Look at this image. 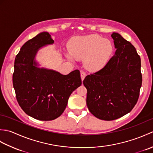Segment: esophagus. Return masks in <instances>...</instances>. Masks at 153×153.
Instances as JSON below:
<instances>
[{
	"instance_id": "34e87169",
	"label": "esophagus",
	"mask_w": 153,
	"mask_h": 153,
	"mask_svg": "<svg viewBox=\"0 0 153 153\" xmlns=\"http://www.w3.org/2000/svg\"><path fill=\"white\" fill-rule=\"evenodd\" d=\"M85 76H86L85 72H84V71H81V78H82V81H83V79L85 77Z\"/></svg>"
}]
</instances>
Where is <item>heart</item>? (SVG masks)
Segmentation results:
<instances>
[{
  "mask_svg": "<svg viewBox=\"0 0 153 153\" xmlns=\"http://www.w3.org/2000/svg\"><path fill=\"white\" fill-rule=\"evenodd\" d=\"M68 47L70 53L66 54L68 59H83L84 66L90 71H97L105 67L113 53L110 41L97 35L75 37Z\"/></svg>",
  "mask_w": 153,
  "mask_h": 153,
  "instance_id": "heart-1",
  "label": "heart"
}]
</instances>
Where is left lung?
Returning <instances> with one entry per match:
<instances>
[{
    "label": "left lung",
    "mask_w": 153,
    "mask_h": 153,
    "mask_svg": "<svg viewBox=\"0 0 153 153\" xmlns=\"http://www.w3.org/2000/svg\"><path fill=\"white\" fill-rule=\"evenodd\" d=\"M116 51L101 70L88 75L83 83L87 90V106L97 118L110 121L131 112L142 84L141 58L135 48L119 33H113Z\"/></svg>",
    "instance_id": "obj_1"
}]
</instances>
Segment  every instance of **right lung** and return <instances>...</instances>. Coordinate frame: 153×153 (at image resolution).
Segmentation results:
<instances>
[{"mask_svg": "<svg viewBox=\"0 0 153 153\" xmlns=\"http://www.w3.org/2000/svg\"><path fill=\"white\" fill-rule=\"evenodd\" d=\"M53 43L47 32L27 41L15 58L12 76L19 105L27 115L43 121L58 118L66 108L71 93L82 85L79 70L64 76L37 67L34 58L38 50Z\"/></svg>", "mask_w": 153, "mask_h": 153, "instance_id": "1", "label": "right lung"}]
</instances>
